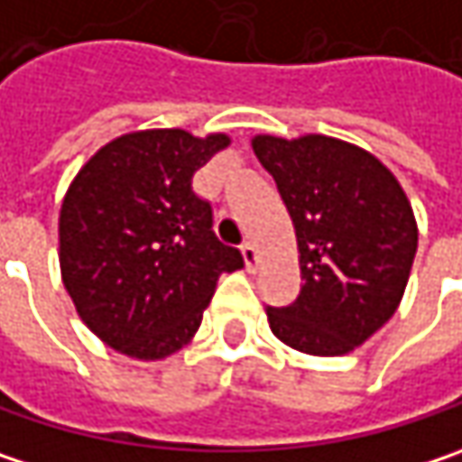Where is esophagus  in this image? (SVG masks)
Listing matches in <instances>:
<instances>
[{
	"instance_id": "obj_1",
	"label": "esophagus",
	"mask_w": 462,
	"mask_h": 462,
	"mask_svg": "<svg viewBox=\"0 0 462 462\" xmlns=\"http://www.w3.org/2000/svg\"><path fill=\"white\" fill-rule=\"evenodd\" d=\"M240 251H243V259H245V267L254 273L256 267H259V251H256V245L251 243V240H245L243 245H240Z\"/></svg>"
}]
</instances>
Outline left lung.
I'll use <instances>...</instances> for the list:
<instances>
[{"instance_id": "8db88e82", "label": "left lung", "mask_w": 462, "mask_h": 462, "mask_svg": "<svg viewBox=\"0 0 462 462\" xmlns=\"http://www.w3.org/2000/svg\"><path fill=\"white\" fill-rule=\"evenodd\" d=\"M254 152L277 182L299 240L301 291L267 307L288 346L338 356L397 312L418 248L412 206L397 177L362 147L307 134H259Z\"/></svg>"}]
</instances>
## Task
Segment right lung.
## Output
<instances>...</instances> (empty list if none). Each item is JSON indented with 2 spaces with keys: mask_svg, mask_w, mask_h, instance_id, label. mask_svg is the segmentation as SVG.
<instances>
[{
  "mask_svg": "<svg viewBox=\"0 0 462 462\" xmlns=\"http://www.w3.org/2000/svg\"><path fill=\"white\" fill-rule=\"evenodd\" d=\"M227 134L147 129L100 147L60 208V273L87 328L110 349L161 359L200 328L222 273L243 254L214 232L192 177Z\"/></svg>",
  "mask_w": 462,
  "mask_h": 462,
  "instance_id": "obj_1",
  "label": "right lung"
}]
</instances>
